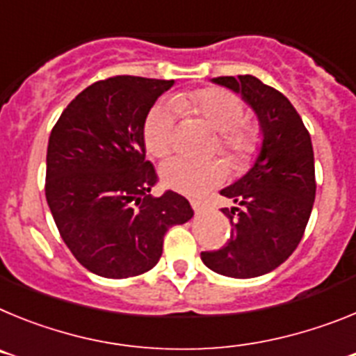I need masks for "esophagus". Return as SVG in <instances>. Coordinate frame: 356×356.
I'll return each instance as SVG.
<instances>
[{"label":"esophagus","mask_w":356,"mask_h":356,"mask_svg":"<svg viewBox=\"0 0 356 356\" xmlns=\"http://www.w3.org/2000/svg\"><path fill=\"white\" fill-rule=\"evenodd\" d=\"M191 205H193L194 212H196V213H200V212H203V210H205V203H203V201H200V200H193V201H191Z\"/></svg>","instance_id":"esophagus-1"}]
</instances>
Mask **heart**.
<instances>
[{"mask_svg": "<svg viewBox=\"0 0 356 356\" xmlns=\"http://www.w3.org/2000/svg\"><path fill=\"white\" fill-rule=\"evenodd\" d=\"M175 112L196 115L217 131V147L235 168L246 165L257 156L262 144L260 128L244 119L241 97L219 87L175 94L171 106L159 103L147 112L143 135L146 149L153 156H168L175 147ZM226 168L221 160L196 162L172 159L162 168V180L169 188L187 196H201L222 184Z\"/></svg>", "mask_w": 356, "mask_h": 356, "instance_id": "b5f03b06", "label": "heart"}]
</instances>
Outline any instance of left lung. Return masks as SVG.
<instances>
[{
  "instance_id": "obj_1",
  "label": "left lung",
  "mask_w": 356,
  "mask_h": 356,
  "mask_svg": "<svg viewBox=\"0 0 356 356\" xmlns=\"http://www.w3.org/2000/svg\"><path fill=\"white\" fill-rule=\"evenodd\" d=\"M213 83L241 94L260 122L262 147L253 168L221 194L235 203L226 246L203 251L209 269L229 278H254L284 264L305 234L316 200L310 134L280 90L251 74L219 76Z\"/></svg>"
}]
</instances>
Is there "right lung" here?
<instances>
[{"label": "right lung", "instance_id": "add662e5", "mask_svg": "<svg viewBox=\"0 0 356 356\" xmlns=\"http://www.w3.org/2000/svg\"><path fill=\"white\" fill-rule=\"evenodd\" d=\"M175 80L114 76L81 90L53 127L46 155V200L74 259L103 278L149 271L163 235L194 216L191 203L165 191L146 160L144 121Z\"/></svg>", "mask_w": 356, "mask_h": 356}]
</instances>
